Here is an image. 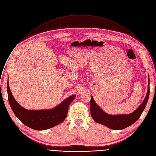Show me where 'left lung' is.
<instances>
[{
  "label": "left lung",
  "instance_id": "1",
  "mask_svg": "<svg viewBox=\"0 0 156 156\" xmlns=\"http://www.w3.org/2000/svg\"><path fill=\"white\" fill-rule=\"evenodd\" d=\"M149 93L150 89L149 78L147 94L141 104L136 109V110L131 114L120 115H110L107 114L98 106V105L95 102L93 97L91 96L90 102L91 117L96 123L106 126L110 129L119 130L126 128L136 122L141 117V114L143 113L147 104L149 96Z\"/></svg>",
  "mask_w": 156,
  "mask_h": 156
}]
</instances>
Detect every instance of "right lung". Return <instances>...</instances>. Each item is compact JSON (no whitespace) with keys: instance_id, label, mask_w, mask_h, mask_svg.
Instances as JSON below:
<instances>
[{"instance_id":"right-lung-1","label":"right lung","mask_w":156,"mask_h":156,"mask_svg":"<svg viewBox=\"0 0 156 156\" xmlns=\"http://www.w3.org/2000/svg\"><path fill=\"white\" fill-rule=\"evenodd\" d=\"M8 99L16 117L26 126L36 130H44L54 127L64 121L68 108L76 95H72L63 100L51 109L28 110L21 106L13 98L7 81Z\"/></svg>"}]
</instances>
